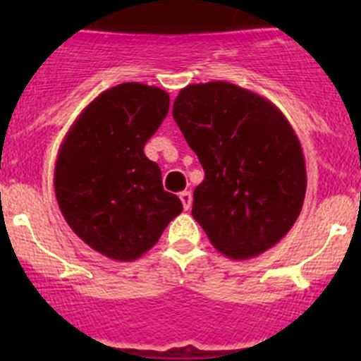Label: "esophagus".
Returning <instances> with one entry per match:
<instances>
[{
    "label": "esophagus",
    "instance_id": "1",
    "mask_svg": "<svg viewBox=\"0 0 361 361\" xmlns=\"http://www.w3.org/2000/svg\"><path fill=\"white\" fill-rule=\"evenodd\" d=\"M178 199L183 200V206L184 209H190L191 208V193L190 191H183V193H178Z\"/></svg>",
    "mask_w": 361,
    "mask_h": 361
}]
</instances>
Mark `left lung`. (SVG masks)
Returning <instances> with one entry per match:
<instances>
[{
  "label": "left lung",
  "instance_id": "8db88e82",
  "mask_svg": "<svg viewBox=\"0 0 361 361\" xmlns=\"http://www.w3.org/2000/svg\"><path fill=\"white\" fill-rule=\"evenodd\" d=\"M173 119L204 168L191 215L235 260L282 240L304 204V152L289 121L262 95L226 81L178 92Z\"/></svg>",
  "mask_w": 361,
  "mask_h": 361
}]
</instances>
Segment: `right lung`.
Returning a JSON list of instances; mask_svg holds the SVG:
<instances>
[{
	"label": "right lung",
	"mask_w": 361,
	"mask_h": 361,
	"mask_svg": "<svg viewBox=\"0 0 361 361\" xmlns=\"http://www.w3.org/2000/svg\"><path fill=\"white\" fill-rule=\"evenodd\" d=\"M168 108L170 95L157 86L108 88L73 121L57 153L54 190L63 216L85 244L119 262L152 250L183 212L145 155Z\"/></svg>",
	"instance_id": "add662e5"
}]
</instances>
